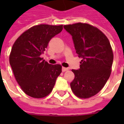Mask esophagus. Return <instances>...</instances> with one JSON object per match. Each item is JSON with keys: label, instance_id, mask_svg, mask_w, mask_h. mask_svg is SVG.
<instances>
[{"label": "esophagus", "instance_id": "esophagus-1", "mask_svg": "<svg viewBox=\"0 0 124 124\" xmlns=\"http://www.w3.org/2000/svg\"><path fill=\"white\" fill-rule=\"evenodd\" d=\"M68 68H64V67H63V68H62V72H65V71H68Z\"/></svg>", "mask_w": 124, "mask_h": 124}]
</instances>
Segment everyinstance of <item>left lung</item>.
<instances>
[{"label":"left lung","instance_id":"1","mask_svg":"<svg viewBox=\"0 0 124 124\" xmlns=\"http://www.w3.org/2000/svg\"><path fill=\"white\" fill-rule=\"evenodd\" d=\"M64 28L72 35L76 53L82 58L79 70H72L71 90L78 98L92 97L104 87L111 73L113 53L109 40L99 29L87 23Z\"/></svg>","mask_w":124,"mask_h":124}]
</instances>
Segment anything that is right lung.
Wrapping results in <instances>:
<instances>
[{
    "mask_svg": "<svg viewBox=\"0 0 124 124\" xmlns=\"http://www.w3.org/2000/svg\"><path fill=\"white\" fill-rule=\"evenodd\" d=\"M62 29L63 25L34 26L21 34L13 45L9 64L16 82L28 96L41 98L52 91L62 66L48 64L40 55L49 40Z\"/></svg>",
    "mask_w": 124,
    "mask_h": 124,
    "instance_id": "add662e5",
    "label": "right lung"
}]
</instances>
